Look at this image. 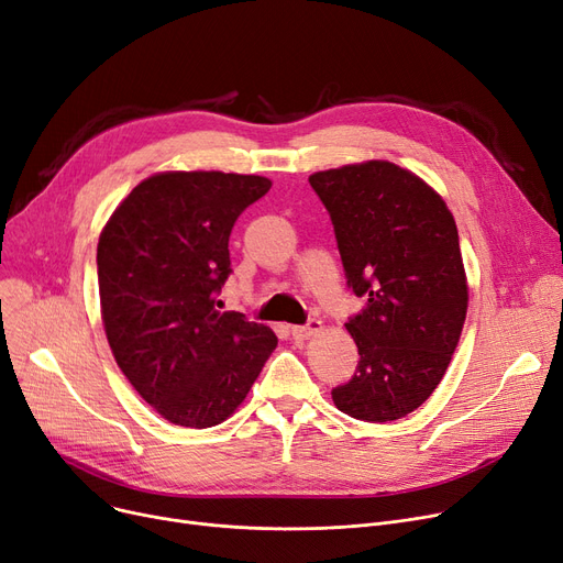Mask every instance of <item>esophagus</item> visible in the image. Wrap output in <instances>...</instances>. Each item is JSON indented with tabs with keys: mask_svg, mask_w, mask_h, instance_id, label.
<instances>
[{
	"mask_svg": "<svg viewBox=\"0 0 563 563\" xmlns=\"http://www.w3.org/2000/svg\"><path fill=\"white\" fill-rule=\"evenodd\" d=\"M320 331H322V322L314 320V317H310L308 324H303V327H291V338H295V340H308V338L317 335Z\"/></svg>",
	"mask_w": 563,
	"mask_h": 563,
	"instance_id": "obj_1",
	"label": "esophagus"
}]
</instances>
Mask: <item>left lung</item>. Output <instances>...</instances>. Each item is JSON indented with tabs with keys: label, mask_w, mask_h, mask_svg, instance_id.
Segmentation results:
<instances>
[{
	"label": "left lung",
	"mask_w": 563,
	"mask_h": 563,
	"mask_svg": "<svg viewBox=\"0 0 563 563\" xmlns=\"http://www.w3.org/2000/svg\"><path fill=\"white\" fill-rule=\"evenodd\" d=\"M308 181L331 216L347 287L365 299L345 324L358 365L331 398L358 421L402 419L442 382L467 317L455 221L423 179L388 161Z\"/></svg>",
	"instance_id": "left-lung-1"
}]
</instances>
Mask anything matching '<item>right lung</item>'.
<instances>
[{
  "instance_id": "add662e5",
  "label": "right lung",
  "mask_w": 563,
  "mask_h": 563,
  "mask_svg": "<svg viewBox=\"0 0 563 563\" xmlns=\"http://www.w3.org/2000/svg\"><path fill=\"white\" fill-rule=\"evenodd\" d=\"M268 188L255 175H156L131 190L99 239L110 350L169 423H223L278 345L272 329L246 314L218 312L232 274L230 232Z\"/></svg>"
}]
</instances>
